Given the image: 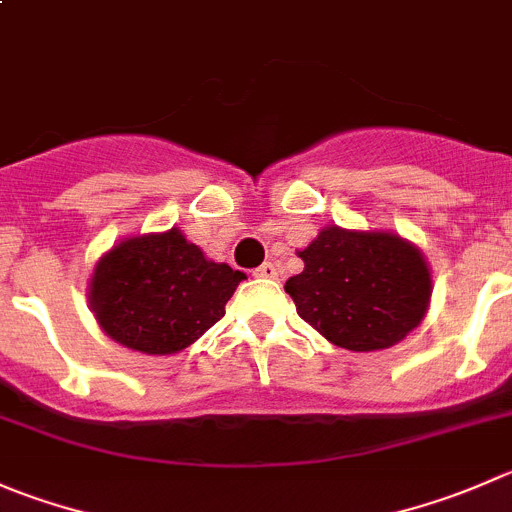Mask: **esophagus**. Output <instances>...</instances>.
Instances as JSON below:
<instances>
[{
    "label": "esophagus",
    "instance_id": "obj_1",
    "mask_svg": "<svg viewBox=\"0 0 512 512\" xmlns=\"http://www.w3.org/2000/svg\"><path fill=\"white\" fill-rule=\"evenodd\" d=\"M252 275L265 277V280H275V277L280 275V265H277V262H262L260 267H255V270H252Z\"/></svg>",
    "mask_w": 512,
    "mask_h": 512
}]
</instances>
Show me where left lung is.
Segmentation results:
<instances>
[{
  "label": "left lung",
  "instance_id": "obj_1",
  "mask_svg": "<svg viewBox=\"0 0 512 512\" xmlns=\"http://www.w3.org/2000/svg\"><path fill=\"white\" fill-rule=\"evenodd\" d=\"M297 255L300 275L285 282L297 315L332 345L355 352L385 350L420 325L433 277L423 252L382 230L330 225Z\"/></svg>",
  "mask_w": 512,
  "mask_h": 512
}]
</instances>
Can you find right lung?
<instances>
[{
  "mask_svg": "<svg viewBox=\"0 0 512 512\" xmlns=\"http://www.w3.org/2000/svg\"><path fill=\"white\" fill-rule=\"evenodd\" d=\"M245 272L207 260L180 227L127 237L99 257L89 307L119 345L172 355L205 335L235 295Z\"/></svg>",
  "mask_w": 512,
  "mask_h": 512,
  "instance_id": "add662e5",
  "label": "right lung"
}]
</instances>
